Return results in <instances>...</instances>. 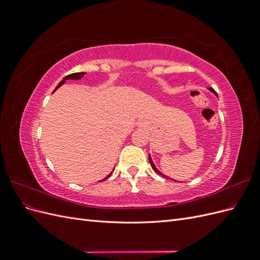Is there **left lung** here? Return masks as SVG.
<instances>
[{
  "label": "left lung",
  "instance_id": "obj_1",
  "mask_svg": "<svg viewBox=\"0 0 260 260\" xmlns=\"http://www.w3.org/2000/svg\"><path fill=\"white\" fill-rule=\"evenodd\" d=\"M209 90H210L212 93H215L216 95H217V93H216V91H215L214 89H212V88H209ZM148 159H149V162H151V166H152V168L157 172V174H158V175H161L162 177H166L165 175H162L159 170H157V168L155 167V165H154V162H153V160H152V158H151V155H148ZM166 178H168V177H166ZM171 180H172V179H171Z\"/></svg>",
  "mask_w": 260,
  "mask_h": 260
}]
</instances>
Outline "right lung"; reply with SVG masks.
I'll return each instance as SVG.
<instances>
[{"label":"right lung","mask_w":260,"mask_h":260,"mask_svg":"<svg viewBox=\"0 0 260 260\" xmlns=\"http://www.w3.org/2000/svg\"><path fill=\"white\" fill-rule=\"evenodd\" d=\"M84 76V73H76V74H72V75H68V76H66L65 78H64V79H62L59 83H58V85L56 86V88H55V90H57L58 88H59V86L61 85V84H64L65 83V81L66 80H69V79H74V80H77V79H81V78ZM54 90V91H55ZM111 175H112V172H111V174H109L106 178H104L103 180H101V181H104V180H106L107 178H109V177H111Z\"/></svg>","instance_id":"obj_1"}]
</instances>
